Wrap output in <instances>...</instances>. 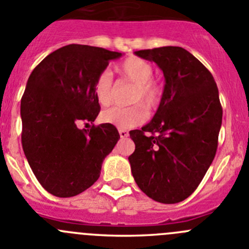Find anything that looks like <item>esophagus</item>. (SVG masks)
<instances>
[{
    "label": "esophagus",
    "instance_id": "34e87169",
    "mask_svg": "<svg viewBox=\"0 0 249 249\" xmlns=\"http://www.w3.org/2000/svg\"><path fill=\"white\" fill-rule=\"evenodd\" d=\"M119 135L122 139H125L129 136V132H127L126 130H119Z\"/></svg>",
    "mask_w": 249,
    "mask_h": 249
}]
</instances>
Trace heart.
Here are the masks:
<instances>
[{"mask_svg":"<svg viewBox=\"0 0 249 249\" xmlns=\"http://www.w3.org/2000/svg\"><path fill=\"white\" fill-rule=\"evenodd\" d=\"M120 78L134 85L130 96V103L134 104L127 108L107 109L102 113V122L114 125L118 129L127 130L139 126L146 120L145 107L147 110H153L160 106L163 97V85L161 81L153 77V65L145 59L130 56L117 66ZM93 92L97 102L101 106L110 104L113 96V77L109 71H102L93 83ZM142 104L143 107L141 106Z\"/></svg>","mask_w":249,"mask_h":249,"instance_id":"obj_1","label":"heart"}]
</instances>
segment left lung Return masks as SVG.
<instances>
[{
	"instance_id": "1",
	"label": "left lung",
	"mask_w": 249,
	"mask_h": 249,
	"mask_svg": "<svg viewBox=\"0 0 249 249\" xmlns=\"http://www.w3.org/2000/svg\"><path fill=\"white\" fill-rule=\"evenodd\" d=\"M163 71V97L153 119L132 130L129 156L136 184L147 196L176 204L193 194L217 150L222 123L219 89L208 69L179 46L139 50Z\"/></svg>"
}]
</instances>
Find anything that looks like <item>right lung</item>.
<instances>
[{"label": "right lung", "mask_w": 249, "mask_h": 249, "mask_svg": "<svg viewBox=\"0 0 249 249\" xmlns=\"http://www.w3.org/2000/svg\"><path fill=\"white\" fill-rule=\"evenodd\" d=\"M122 53L89 45L62 46L30 73L20 101L22 146L41 187L59 198L85 192L120 139L110 124H92L101 110L93 83Z\"/></svg>", "instance_id": "1"}]
</instances>
